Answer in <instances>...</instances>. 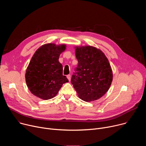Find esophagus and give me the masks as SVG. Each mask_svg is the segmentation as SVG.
Segmentation results:
<instances>
[{"mask_svg":"<svg viewBox=\"0 0 146 146\" xmlns=\"http://www.w3.org/2000/svg\"><path fill=\"white\" fill-rule=\"evenodd\" d=\"M70 74H68V75H67V78H68V79L69 80V81H70Z\"/></svg>","mask_w":146,"mask_h":146,"instance_id":"esophagus-1","label":"esophagus"}]
</instances>
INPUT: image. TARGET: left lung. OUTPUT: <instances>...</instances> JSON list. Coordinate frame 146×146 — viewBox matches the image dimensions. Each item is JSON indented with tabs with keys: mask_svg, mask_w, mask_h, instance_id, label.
I'll return each instance as SVG.
<instances>
[{
	"mask_svg": "<svg viewBox=\"0 0 146 146\" xmlns=\"http://www.w3.org/2000/svg\"><path fill=\"white\" fill-rule=\"evenodd\" d=\"M75 50L78 64L71 83L80 99L96 100L108 92L111 84L113 73L109 60L92 46L76 47Z\"/></svg>",
	"mask_w": 146,
	"mask_h": 146,
	"instance_id": "1",
	"label": "left lung"
}]
</instances>
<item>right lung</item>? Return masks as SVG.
<instances>
[{"label":"right lung","instance_id":"add662e5","mask_svg":"<svg viewBox=\"0 0 146 146\" xmlns=\"http://www.w3.org/2000/svg\"><path fill=\"white\" fill-rule=\"evenodd\" d=\"M65 49V44L48 43L41 46L33 55L26 70L25 80L29 90L36 96L50 99L56 96L63 84L69 82L58 60Z\"/></svg>","mask_w":146,"mask_h":146}]
</instances>
